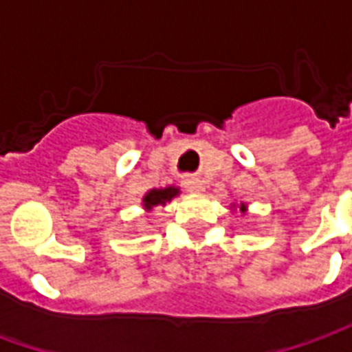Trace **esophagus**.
<instances>
[{
	"label": "esophagus",
	"instance_id": "esophagus-1",
	"mask_svg": "<svg viewBox=\"0 0 352 352\" xmlns=\"http://www.w3.org/2000/svg\"><path fill=\"white\" fill-rule=\"evenodd\" d=\"M186 188H188L190 192H204V190H206L204 183H201V181H198V179H188V181H186Z\"/></svg>",
	"mask_w": 352,
	"mask_h": 352
}]
</instances>
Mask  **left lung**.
Instances as JSON below:
<instances>
[{
  "label": "left lung",
  "mask_w": 352,
  "mask_h": 352,
  "mask_svg": "<svg viewBox=\"0 0 352 352\" xmlns=\"http://www.w3.org/2000/svg\"><path fill=\"white\" fill-rule=\"evenodd\" d=\"M241 209H245V206H241Z\"/></svg>",
  "instance_id": "1"
}]
</instances>
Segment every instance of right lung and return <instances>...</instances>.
Masks as SVG:
<instances>
[{
  "instance_id": "add662e5",
  "label": "right lung",
  "mask_w": 352,
  "mask_h": 352,
  "mask_svg": "<svg viewBox=\"0 0 352 352\" xmlns=\"http://www.w3.org/2000/svg\"><path fill=\"white\" fill-rule=\"evenodd\" d=\"M179 194V188H173V186H168V188H160V190H151L143 198V206L145 209H153L154 206H164L166 201H169L171 198H175Z\"/></svg>"
}]
</instances>
